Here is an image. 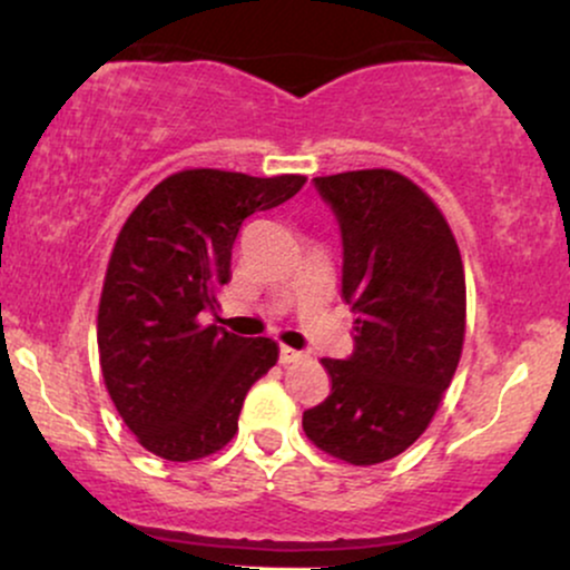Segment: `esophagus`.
<instances>
[{
	"label": "esophagus",
	"instance_id": "obj_1",
	"mask_svg": "<svg viewBox=\"0 0 570 570\" xmlns=\"http://www.w3.org/2000/svg\"><path fill=\"white\" fill-rule=\"evenodd\" d=\"M303 356H305L303 351H294V348H289V345H281V351H278L281 364H294V362H299Z\"/></svg>",
	"mask_w": 570,
	"mask_h": 570
}]
</instances>
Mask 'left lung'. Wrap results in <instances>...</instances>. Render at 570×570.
I'll list each match as a JSON object with an SVG mask.
<instances>
[{"mask_svg":"<svg viewBox=\"0 0 570 570\" xmlns=\"http://www.w3.org/2000/svg\"><path fill=\"white\" fill-rule=\"evenodd\" d=\"M343 238L353 353L322 358L332 391L303 412L324 453L372 466L410 448L453 381L466 330L461 252L442 212L407 176L372 168L318 176Z\"/></svg>","mask_w":570,"mask_h":570,"instance_id":"1","label":"left lung"}]
</instances>
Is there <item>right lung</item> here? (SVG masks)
<instances>
[{
    "instance_id": "1",
    "label": "right lung",
    "mask_w": 570,
    "mask_h": 570,
    "mask_svg": "<svg viewBox=\"0 0 570 570\" xmlns=\"http://www.w3.org/2000/svg\"><path fill=\"white\" fill-rule=\"evenodd\" d=\"M303 185L292 174L193 168L163 179L122 225L98 305V358L117 412L149 453H217L238 431L248 389L278 362L276 340L233 335L214 311L244 219Z\"/></svg>"
}]
</instances>
